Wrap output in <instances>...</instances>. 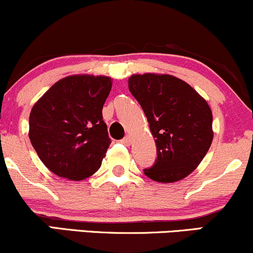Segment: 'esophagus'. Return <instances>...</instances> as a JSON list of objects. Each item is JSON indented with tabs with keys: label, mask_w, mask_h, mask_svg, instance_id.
Listing matches in <instances>:
<instances>
[{
	"label": "esophagus",
	"mask_w": 253,
	"mask_h": 253,
	"mask_svg": "<svg viewBox=\"0 0 253 253\" xmlns=\"http://www.w3.org/2000/svg\"><path fill=\"white\" fill-rule=\"evenodd\" d=\"M131 142H132V140L130 136H126V137H124L123 140H122V143H123L124 146H130V144H131Z\"/></svg>",
	"instance_id": "obj_1"
}]
</instances>
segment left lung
I'll use <instances>...</instances> for the list:
<instances>
[{
  "instance_id": "obj_1",
  "label": "left lung",
  "mask_w": 253,
  "mask_h": 253,
  "mask_svg": "<svg viewBox=\"0 0 253 253\" xmlns=\"http://www.w3.org/2000/svg\"><path fill=\"white\" fill-rule=\"evenodd\" d=\"M127 84L157 144V160L144 174L158 183L188 177L206 157L214 137L212 113L206 99L169 74H134Z\"/></svg>"
}]
</instances>
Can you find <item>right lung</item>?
Listing matches in <instances>:
<instances>
[{"label": "right lung", "instance_id": "obj_1", "mask_svg": "<svg viewBox=\"0 0 253 253\" xmlns=\"http://www.w3.org/2000/svg\"><path fill=\"white\" fill-rule=\"evenodd\" d=\"M111 87L109 76L70 75L33 105L28 136L42 163L56 175L82 180L99 169L111 143L103 121Z\"/></svg>", "mask_w": 253, "mask_h": 253}]
</instances>
